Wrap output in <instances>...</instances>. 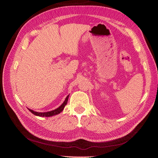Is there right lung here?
<instances>
[{"label": "right lung", "instance_id": "right-lung-1", "mask_svg": "<svg viewBox=\"0 0 158 158\" xmlns=\"http://www.w3.org/2000/svg\"><path fill=\"white\" fill-rule=\"evenodd\" d=\"M69 95H68V96L66 98L64 103L62 104L59 107L53 110V111H49V112H45V113H39V112H35V111H33V110L30 109H29V111L31 113H32L33 114H35V115H37V116H39V117H51V116H53V115H55V114H58L60 112L63 111V110L64 109L66 103H67L68 99H69Z\"/></svg>", "mask_w": 158, "mask_h": 158}]
</instances>
